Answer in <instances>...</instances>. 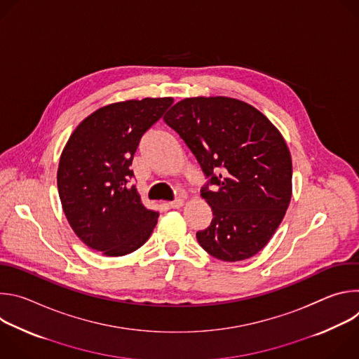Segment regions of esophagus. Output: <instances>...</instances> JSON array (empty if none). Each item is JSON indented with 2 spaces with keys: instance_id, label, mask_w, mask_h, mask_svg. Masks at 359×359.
<instances>
[{
  "instance_id": "obj_1",
  "label": "esophagus",
  "mask_w": 359,
  "mask_h": 359,
  "mask_svg": "<svg viewBox=\"0 0 359 359\" xmlns=\"http://www.w3.org/2000/svg\"><path fill=\"white\" fill-rule=\"evenodd\" d=\"M184 204V201L182 200V198H176V200H173V201H170L169 203V206L172 208V209H180L182 206Z\"/></svg>"
}]
</instances>
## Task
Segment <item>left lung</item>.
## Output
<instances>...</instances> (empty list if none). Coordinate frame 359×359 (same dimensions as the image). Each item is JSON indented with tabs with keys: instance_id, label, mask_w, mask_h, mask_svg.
Listing matches in <instances>:
<instances>
[{
	"instance_id": "1",
	"label": "left lung",
	"mask_w": 359,
	"mask_h": 359,
	"mask_svg": "<svg viewBox=\"0 0 359 359\" xmlns=\"http://www.w3.org/2000/svg\"><path fill=\"white\" fill-rule=\"evenodd\" d=\"M196 156L213 212L198 244L222 262L263 250L283 222L292 190V162L280 130L259 109L227 96L186 97L163 116ZM217 189L208 190V184Z\"/></svg>"
}]
</instances>
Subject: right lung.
Segmentation results:
<instances>
[{
    "mask_svg": "<svg viewBox=\"0 0 359 359\" xmlns=\"http://www.w3.org/2000/svg\"><path fill=\"white\" fill-rule=\"evenodd\" d=\"M173 97H144L99 108L69 136L58 166L67 220L89 248L109 257L133 252L150 237L159 213L143 206L129 169L143 133Z\"/></svg>",
    "mask_w": 359,
    "mask_h": 359,
    "instance_id": "1",
    "label": "right lung"
}]
</instances>
